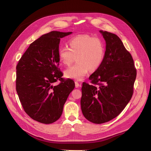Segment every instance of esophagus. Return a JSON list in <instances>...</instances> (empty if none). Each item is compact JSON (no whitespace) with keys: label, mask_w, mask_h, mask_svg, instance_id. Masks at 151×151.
<instances>
[{"label":"esophagus","mask_w":151,"mask_h":151,"mask_svg":"<svg viewBox=\"0 0 151 151\" xmlns=\"http://www.w3.org/2000/svg\"><path fill=\"white\" fill-rule=\"evenodd\" d=\"M79 86H80V84L78 83V82H75V86H76V88H79Z\"/></svg>","instance_id":"34e87169"}]
</instances>
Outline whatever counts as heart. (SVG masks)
Returning <instances> with one entry per match:
<instances>
[{"mask_svg":"<svg viewBox=\"0 0 151 151\" xmlns=\"http://www.w3.org/2000/svg\"><path fill=\"white\" fill-rule=\"evenodd\" d=\"M70 48L60 47L58 56L60 62L70 65L77 56L76 64L64 71L65 77L76 81H81L88 75L90 68L96 70L101 64L104 55V43L101 39L88 35H79L69 41Z\"/></svg>","mask_w":151,"mask_h":151,"instance_id":"heart-1","label":"heart"}]
</instances>
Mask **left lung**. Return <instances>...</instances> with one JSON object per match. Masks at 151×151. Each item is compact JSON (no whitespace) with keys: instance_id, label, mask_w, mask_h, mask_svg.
<instances>
[{"instance_id":"left-lung-1","label":"left lung","mask_w":151,"mask_h":151,"mask_svg":"<svg viewBox=\"0 0 151 151\" xmlns=\"http://www.w3.org/2000/svg\"><path fill=\"white\" fill-rule=\"evenodd\" d=\"M106 42L101 64L83 83L81 106L89 122L101 124L123 110L132 98L137 71L131 54L115 34L100 30ZM98 85V86H96Z\"/></svg>"}]
</instances>
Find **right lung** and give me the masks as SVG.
<instances>
[{
	"label": "right lung",
	"mask_w": 151,
	"mask_h": 151,
	"mask_svg": "<svg viewBox=\"0 0 151 151\" xmlns=\"http://www.w3.org/2000/svg\"><path fill=\"white\" fill-rule=\"evenodd\" d=\"M72 32L51 31L30 44L16 66V91L22 108L38 122L50 124L61 116L63 105L75 88L64 80L58 66L60 38ZM57 80V86L52 84Z\"/></svg>",
	"instance_id": "1"
}]
</instances>
